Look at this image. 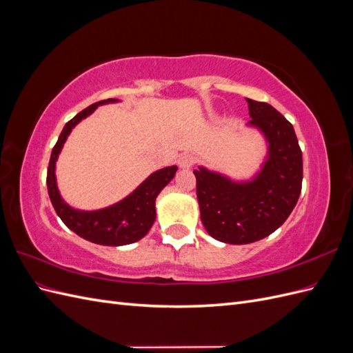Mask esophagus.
I'll use <instances>...</instances> for the list:
<instances>
[{
    "mask_svg": "<svg viewBox=\"0 0 353 353\" xmlns=\"http://www.w3.org/2000/svg\"><path fill=\"white\" fill-rule=\"evenodd\" d=\"M194 163H196V157H194L193 154L184 153V154H181V156L178 157V166H179L181 169H190Z\"/></svg>",
    "mask_w": 353,
    "mask_h": 353,
    "instance_id": "obj_1",
    "label": "esophagus"
}]
</instances>
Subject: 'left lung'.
I'll list each match as a JSON object with an SVG mask.
<instances>
[{
	"label": "left lung",
	"mask_w": 353,
	"mask_h": 353,
	"mask_svg": "<svg viewBox=\"0 0 353 353\" xmlns=\"http://www.w3.org/2000/svg\"><path fill=\"white\" fill-rule=\"evenodd\" d=\"M256 128L268 143L258 174L232 181L203 166L194 170L200 218L213 239L249 244L268 237L294 209L301 196L303 162L293 125L271 104L245 99Z\"/></svg>",
	"instance_id": "left-lung-1"
}]
</instances>
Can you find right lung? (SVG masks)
<instances>
[{
    "instance_id": "obj_1",
    "label": "right lung",
    "mask_w": 353,
    "mask_h": 353,
    "mask_svg": "<svg viewBox=\"0 0 353 353\" xmlns=\"http://www.w3.org/2000/svg\"><path fill=\"white\" fill-rule=\"evenodd\" d=\"M117 101L119 100L109 99L94 103L70 119L63 128L59 140L52 148L47 170L48 196L59 218L79 237L101 245H125L141 240L152 228L156 219V199L159 193L170 183V179L175 176L178 170L176 166H168L156 170L143 181L130 196L109 208L99 210L73 209L61 199L56 179V162L63 144L66 143L73 128L85 117L94 113L99 105Z\"/></svg>"
}]
</instances>
